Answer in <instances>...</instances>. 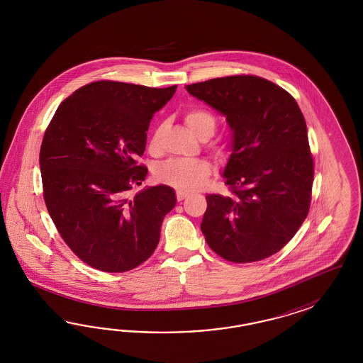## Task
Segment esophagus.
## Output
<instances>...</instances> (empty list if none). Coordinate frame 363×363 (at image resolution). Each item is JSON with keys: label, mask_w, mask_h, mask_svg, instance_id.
Masks as SVG:
<instances>
[{"label": "esophagus", "mask_w": 363, "mask_h": 363, "mask_svg": "<svg viewBox=\"0 0 363 363\" xmlns=\"http://www.w3.org/2000/svg\"><path fill=\"white\" fill-rule=\"evenodd\" d=\"M187 197V193L186 191H182V190H178L177 191V201L178 202H181V201H184L185 198Z\"/></svg>", "instance_id": "1"}]
</instances>
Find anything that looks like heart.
<instances>
[{
    "label": "heart",
    "mask_w": 363,
    "mask_h": 363,
    "mask_svg": "<svg viewBox=\"0 0 363 363\" xmlns=\"http://www.w3.org/2000/svg\"><path fill=\"white\" fill-rule=\"evenodd\" d=\"M187 126L197 134L201 140L210 138L217 129L216 116L205 108H191L185 111ZM164 130V125H158L149 140V152H160V138ZM213 172V166L208 160H172L155 170V178L170 186L179 190H197L202 186Z\"/></svg>",
    "instance_id": "obj_1"
}]
</instances>
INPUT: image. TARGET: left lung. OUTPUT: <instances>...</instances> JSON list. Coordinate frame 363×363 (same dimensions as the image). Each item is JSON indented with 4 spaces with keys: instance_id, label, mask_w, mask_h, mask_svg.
<instances>
[{
    "instance_id": "1",
    "label": "left lung",
    "mask_w": 363,
    "mask_h": 363,
    "mask_svg": "<svg viewBox=\"0 0 363 363\" xmlns=\"http://www.w3.org/2000/svg\"><path fill=\"white\" fill-rule=\"evenodd\" d=\"M226 116L233 153L225 167L229 193L206 196L201 230L210 249L234 264L278 253L308 217L314 160L297 101L250 74L186 85Z\"/></svg>"
}]
</instances>
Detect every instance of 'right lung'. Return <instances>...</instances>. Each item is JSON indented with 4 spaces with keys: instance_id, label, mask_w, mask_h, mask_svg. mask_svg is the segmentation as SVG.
<instances>
[{
    "instance_id": "add662e5",
    "label": "right lung",
    "mask_w": 363,
    "mask_h": 363,
    "mask_svg": "<svg viewBox=\"0 0 363 363\" xmlns=\"http://www.w3.org/2000/svg\"><path fill=\"white\" fill-rule=\"evenodd\" d=\"M177 85L147 88L101 79L61 102L46 128L40 167L46 209L61 238L85 264L123 273L154 253L176 193L140 186L146 132Z\"/></svg>"
}]
</instances>
